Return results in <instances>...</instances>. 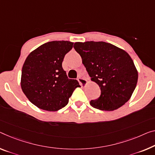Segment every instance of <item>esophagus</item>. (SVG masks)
<instances>
[{
  "label": "esophagus",
  "mask_w": 155,
  "mask_h": 155,
  "mask_svg": "<svg viewBox=\"0 0 155 155\" xmlns=\"http://www.w3.org/2000/svg\"><path fill=\"white\" fill-rule=\"evenodd\" d=\"M78 82H79V83H80V84L82 86H86L87 84V82H88V81H87V80H86V79H84V78H79L78 79Z\"/></svg>",
  "instance_id": "esophagus-1"
}]
</instances>
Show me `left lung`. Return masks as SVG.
<instances>
[{
  "label": "left lung",
  "instance_id": "left-lung-1",
  "mask_svg": "<svg viewBox=\"0 0 155 155\" xmlns=\"http://www.w3.org/2000/svg\"><path fill=\"white\" fill-rule=\"evenodd\" d=\"M74 48L101 96L90 102L94 108L114 111L129 101L138 81V71L124 50L104 41L76 42Z\"/></svg>",
  "mask_w": 155,
  "mask_h": 155
}]
</instances>
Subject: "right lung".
Returning a JSON list of instances; mask_svg holds the SVG:
<instances>
[{
    "label": "right lung",
    "mask_w": 155,
    "mask_h": 155,
    "mask_svg": "<svg viewBox=\"0 0 155 155\" xmlns=\"http://www.w3.org/2000/svg\"><path fill=\"white\" fill-rule=\"evenodd\" d=\"M68 41H49L31 52L23 65L21 87L28 99L38 108L55 111L65 107L75 88L62 68L65 54L73 48Z\"/></svg>",
    "instance_id": "right-lung-1"
}]
</instances>
